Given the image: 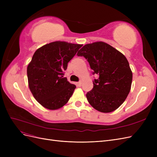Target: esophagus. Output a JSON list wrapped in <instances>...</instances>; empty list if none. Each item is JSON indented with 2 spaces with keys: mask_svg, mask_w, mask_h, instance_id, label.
<instances>
[{
  "mask_svg": "<svg viewBox=\"0 0 157 157\" xmlns=\"http://www.w3.org/2000/svg\"><path fill=\"white\" fill-rule=\"evenodd\" d=\"M77 85L78 86H81V85H82V82L81 81H79V82H78L77 83Z\"/></svg>",
  "mask_w": 157,
  "mask_h": 157,
  "instance_id": "1",
  "label": "esophagus"
}]
</instances>
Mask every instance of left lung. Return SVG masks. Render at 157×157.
<instances>
[{"label":"left lung","instance_id":"left-lung-1","mask_svg":"<svg viewBox=\"0 0 157 157\" xmlns=\"http://www.w3.org/2000/svg\"><path fill=\"white\" fill-rule=\"evenodd\" d=\"M77 56L86 58L92 74L99 75L93 80L92 90L86 94L89 103L102 113L116 110L131 88L132 73L126 57L103 42L84 45Z\"/></svg>","mask_w":157,"mask_h":157}]
</instances>
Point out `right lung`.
<instances>
[{"mask_svg": "<svg viewBox=\"0 0 157 157\" xmlns=\"http://www.w3.org/2000/svg\"><path fill=\"white\" fill-rule=\"evenodd\" d=\"M82 45L56 41L38 49L27 66L29 87L36 100L44 107L55 110L67 103L76 88L64 71L69 61Z\"/></svg>", "mask_w": 157, "mask_h": 157, "instance_id": "obj_1", "label": "right lung"}]
</instances>
